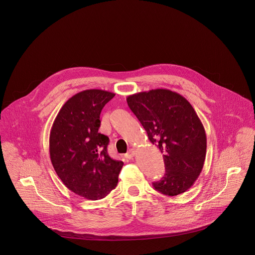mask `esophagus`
<instances>
[{"label":"esophagus","mask_w":255,"mask_h":255,"mask_svg":"<svg viewBox=\"0 0 255 255\" xmlns=\"http://www.w3.org/2000/svg\"><path fill=\"white\" fill-rule=\"evenodd\" d=\"M135 149L134 148H131V149H129V151L125 154V157L127 158V159H132L133 158V156L135 155Z\"/></svg>","instance_id":"34e87169"}]
</instances>
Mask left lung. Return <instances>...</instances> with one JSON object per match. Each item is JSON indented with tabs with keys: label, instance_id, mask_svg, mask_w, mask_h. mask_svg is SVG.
Instances as JSON below:
<instances>
[{
	"label": "left lung",
	"instance_id": "obj_1",
	"mask_svg": "<svg viewBox=\"0 0 255 255\" xmlns=\"http://www.w3.org/2000/svg\"><path fill=\"white\" fill-rule=\"evenodd\" d=\"M127 103L163 153L165 173L154 189L170 197L187 192L203 169L207 151L206 132L192 105L166 89L130 95Z\"/></svg>",
	"mask_w": 255,
	"mask_h": 255
}]
</instances>
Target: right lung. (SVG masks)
Here are the masks:
<instances>
[{"label": "right lung", "instance_id": "obj_1", "mask_svg": "<svg viewBox=\"0 0 255 255\" xmlns=\"http://www.w3.org/2000/svg\"><path fill=\"white\" fill-rule=\"evenodd\" d=\"M114 93L86 90L68 99L50 130L49 153L63 185L87 200L105 198L118 184L123 166L109 156V137L99 133L100 114Z\"/></svg>", "mask_w": 255, "mask_h": 255}]
</instances>
